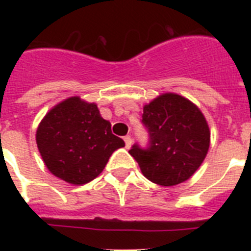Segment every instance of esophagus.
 I'll return each mask as SVG.
<instances>
[{
    "instance_id": "34e87169",
    "label": "esophagus",
    "mask_w": 251,
    "mask_h": 251,
    "mask_svg": "<svg viewBox=\"0 0 251 251\" xmlns=\"http://www.w3.org/2000/svg\"><path fill=\"white\" fill-rule=\"evenodd\" d=\"M124 142H126V147L130 148V146H132V137L126 136L124 137Z\"/></svg>"
}]
</instances>
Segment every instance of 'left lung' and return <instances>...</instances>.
I'll return each mask as SVG.
<instances>
[{
  "instance_id": "8db88e82",
  "label": "left lung",
  "mask_w": 251,
  "mask_h": 251,
  "mask_svg": "<svg viewBox=\"0 0 251 251\" xmlns=\"http://www.w3.org/2000/svg\"><path fill=\"white\" fill-rule=\"evenodd\" d=\"M142 118L150 147L134 145L129 153L143 176L165 187L187 181L210 147V128L202 112L182 95L165 93L143 106Z\"/></svg>"
}]
</instances>
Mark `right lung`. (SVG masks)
I'll use <instances>...</instances> for the list:
<instances>
[{
    "label": "right lung",
    "instance_id": "obj_1",
    "mask_svg": "<svg viewBox=\"0 0 251 251\" xmlns=\"http://www.w3.org/2000/svg\"><path fill=\"white\" fill-rule=\"evenodd\" d=\"M39 152L48 170L72 185H85L101 174L124 141L95 103L70 97L51 108L36 130Z\"/></svg>",
    "mask_w": 251,
    "mask_h": 251
}]
</instances>
